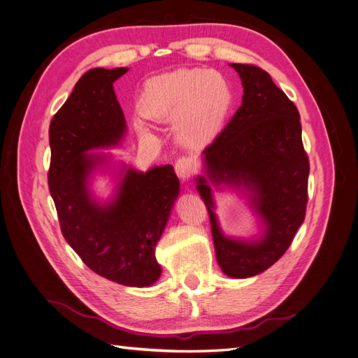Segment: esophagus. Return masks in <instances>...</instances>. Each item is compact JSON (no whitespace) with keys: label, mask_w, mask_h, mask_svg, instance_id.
Wrapping results in <instances>:
<instances>
[{"label":"esophagus","mask_w":358,"mask_h":358,"mask_svg":"<svg viewBox=\"0 0 358 358\" xmlns=\"http://www.w3.org/2000/svg\"><path fill=\"white\" fill-rule=\"evenodd\" d=\"M195 171H196V166H195V162H194L192 157H189V155L178 157L177 162H176V172L181 180H186L189 177H192Z\"/></svg>","instance_id":"34e87169"}]
</instances>
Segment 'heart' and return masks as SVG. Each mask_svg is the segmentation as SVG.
I'll use <instances>...</instances> for the list:
<instances>
[{
    "instance_id": "heart-1",
    "label": "heart",
    "mask_w": 358,
    "mask_h": 358,
    "mask_svg": "<svg viewBox=\"0 0 358 358\" xmlns=\"http://www.w3.org/2000/svg\"><path fill=\"white\" fill-rule=\"evenodd\" d=\"M234 93L222 74L210 70H178L148 80L138 108L145 117L172 122L178 117V134L190 145L209 140L221 129ZM141 132L146 129L141 127Z\"/></svg>"
}]
</instances>
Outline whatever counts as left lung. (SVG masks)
<instances>
[{
    "label": "left lung",
    "mask_w": 358,
    "mask_h": 358,
    "mask_svg": "<svg viewBox=\"0 0 358 358\" xmlns=\"http://www.w3.org/2000/svg\"><path fill=\"white\" fill-rule=\"evenodd\" d=\"M230 65L243 80V105L203 151L206 172L214 184L252 190V203L266 224L264 238L243 243L224 237L206 177H198L196 189L209 212L220 267L227 276L241 279L270 268L293 243L308 203L310 160L296 105L259 66Z\"/></svg>",
    "instance_id": "1"
}]
</instances>
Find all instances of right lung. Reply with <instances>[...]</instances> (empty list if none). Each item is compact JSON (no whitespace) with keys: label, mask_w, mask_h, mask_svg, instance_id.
Returning a JSON list of instances; mask_svg holds the SVG:
<instances>
[{"label":"right lung","mask_w":358,"mask_h":358,"mask_svg":"<svg viewBox=\"0 0 358 358\" xmlns=\"http://www.w3.org/2000/svg\"><path fill=\"white\" fill-rule=\"evenodd\" d=\"M128 69L88 70L52 122L48 189L62 235L88 268L127 287L160 278L155 245L163 234L180 180L171 164L146 173L128 169L113 203L99 206L87 187L102 155L90 149L117 145L127 123L113 84Z\"/></svg>","instance_id":"obj_1"}]
</instances>
